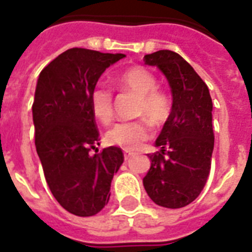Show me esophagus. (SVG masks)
<instances>
[{
	"label": "esophagus",
	"mask_w": 252,
	"mask_h": 252,
	"mask_svg": "<svg viewBox=\"0 0 252 252\" xmlns=\"http://www.w3.org/2000/svg\"><path fill=\"white\" fill-rule=\"evenodd\" d=\"M133 155H134L133 152L126 151H126H124V157H126V158H129V157H132V156H133Z\"/></svg>",
	"instance_id": "esophagus-1"
}]
</instances>
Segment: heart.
<instances>
[{"mask_svg": "<svg viewBox=\"0 0 252 252\" xmlns=\"http://www.w3.org/2000/svg\"><path fill=\"white\" fill-rule=\"evenodd\" d=\"M115 83L124 91L139 95L136 113L144 116L156 126L169 118L170 101L164 92L157 90V79L151 71L141 66L130 67L115 78ZM90 107L96 120L108 124L113 118L112 91L103 84H97L90 94ZM151 134V128L145 120L122 122L115 124L105 133L107 143L124 149H137Z\"/></svg>", "mask_w": 252, "mask_h": 252, "instance_id": "heart-1", "label": "heart"}]
</instances>
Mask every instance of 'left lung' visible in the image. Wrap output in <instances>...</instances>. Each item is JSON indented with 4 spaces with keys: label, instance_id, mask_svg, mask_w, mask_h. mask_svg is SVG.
Masks as SVG:
<instances>
[{
    "label": "left lung",
    "instance_id": "1",
    "mask_svg": "<svg viewBox=\"0 0 252 252\" xmlns=\"http://www.w3.org/2000/svg\"><path fill=\"white\" fill-rule=\"evenodd\" d=\"M144 62L165 75L172 109L155 143L160 152L148 156L151 168L143 184L156 205L180 209L201 194L210 173L213 101L205 82L177 53L160 50L145 55Z\"/></svg>",
    "mask_w": 252,
    "mask_h": 252
}]
</instances>
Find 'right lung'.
Masks as SVG:
<instances>
[{
    "label": "right lung",
    "mask_w": 252,
    "mask_h": 252,
    "mask_svg": "<svg viewBox=\"0 0 252 252\" xmlns=\"http://www.w3.org/2000/svg\"><path fill=\"white\" fill-rule=\"evenodd\" d=\"M123 58L74 47L50 62L36 82V153L55 199L78 217L95 216L108 203L113 174L124 161L118 147L90 155L99 145L90 94L101 74Z\"/></svg>",
    "instance_id": "right-lung-1"
}]
</instances>
